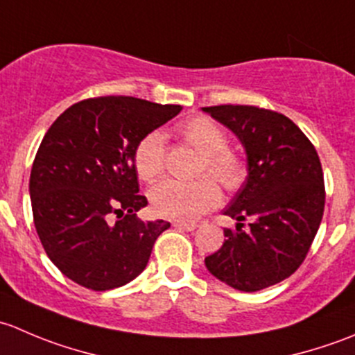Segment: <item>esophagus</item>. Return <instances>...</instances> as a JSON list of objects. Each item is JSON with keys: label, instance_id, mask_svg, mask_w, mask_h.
I'll list each match as a JSON object with an SVG mask.
<instances>
[{"label": "esophagus", "instance_id": "1", "mask_svg": "<svg viewBox=\"0 0 355 355\" xmlns=\"http://www.w3.org/2000/svg\"><path fill=\"white\" fill-rule=\"evenodd\" d=\"M173 227H175V228H178V230H185V232H194L196 228H198V225H196V223H175Z\"/></svg>", "mask_w": 355, "mask_h": 355}]
</instances>
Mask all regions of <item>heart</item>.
Here are the masks:
<instances>
[{
	"label": "heart",
	"instance_id": "1",
	"mask_svg": "<svg viewBox=\"0 0 355 355\" xmlns=\"http://www.w3.org/2000/svg\"><path fill=\"white\" fill-rule=\"evenodd\" d=\"M178 135L202 156L199 175H211L228 192L239 191L244 185L247 166L244 157L228 148V135L213 118L192 116L178 125ZM134 164L139 178L155 182L166 168V142L163 134L151 132L139 141L134 153ZM221 194L211 178L196 182L164 180L151 191L153 209L168 220H198L200 214L218 206Z\"/></svg>",
	"mask_w": 355,
	"mask_h": 355
}]
</instances>
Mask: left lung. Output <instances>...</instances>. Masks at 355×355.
<instances>
[{"label":"left lung","mask_w":355,"mask_h":355,"mask_svg":"<svg viewBox=\"0 0 355 355\" xmlns=\"http://www.w3.org/2000/svg\"><path fill=\"white\" fill-rule=\"evenodd\" d=\"M247 153L245 184L225 214L235 232L204 259L218 280L257 292L295 273L304 263L324 211V180L313 142L285 114L245 105L207 106ZM244 220L250 228L243 230Z\"/></svg>","instance_id":"8db88e82"}]
</instances>
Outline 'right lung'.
<instances>
[{"label": "right lung", "instance_id": "add662e5", "mask_svg": "<svg viewBox=\"0 0 355 355\" xmlns=\"http://www.w3.org/2000/svg\"><path fill=\"white\" fill-rule=\"evenodd\" d=\"M180 111V105L99 96L71 105L46 132L28 182L34 227L53 264L80 287L103 292L132 282L170 228L135 216L148 199L139 194L134 153Z\"/></svg>", "mask_w": 355, "mask_h": 355}]
</instances>
